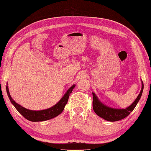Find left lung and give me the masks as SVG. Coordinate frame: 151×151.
I'll list each match as a JSON object with an SVG mask.
<instances>
[{"label":"left lung","mask_w":151,"mask_h":151,"mask_svg":"<svg viewBox=\"0 0 151 151\" xmlns=\"http://www.w3.org/2000/svg\"><path fill=\"white\" fill-rule=\"evenodd\" d=\"M143 83L142 82V88L140 94H139L137 98H136V100L134 101V102L129 107H128L126 109H113L109 108V107H107L101 103L98 100L96 96L94 93H92L93 109H94V112L98 116L107 120V121L116 122L124 119L125 117L128 116L131 114V112L133 110L134 108H135V106H137V104L141 97L142 91H143Z\"/></svg>","instance_id":"8db88e82"}]
</instances>
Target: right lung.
<instances>
[{
    "label": "right lung",
    "mask_w": 151,
    "mask_h": 151,
    "mask_svg": "<svg viewBox=\"0 0 151 151\" xmlns=\"http://www.w3.org/2000/svg\"><path fill=\"white\" fill-rule=\"evenodd\" d=\"M75 87V85H73V86H71L70 88L67 90V93L64 95V96L61 98V100L54 106L52 107V108L41 111L29 110V109L24 108V107L19 105V104L16 103L15 101H14L12 97H11L8 86H6V92L8 96H9L11 103L14 106L16 109L18 111L19 113L21 115H22L26 119L29 120V121L35 122L46 121V120L52 119L55 117L59 116V115L63 111L65 106L68 102L69 95L70 93L72 92L73 89Z\"/></svg>",
    "instance_id": "add662e5"
}]
</instances>
